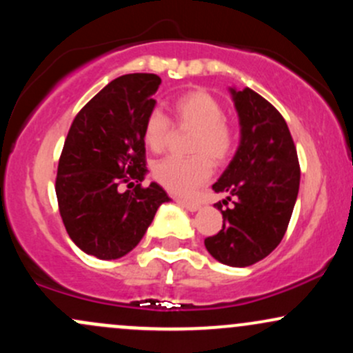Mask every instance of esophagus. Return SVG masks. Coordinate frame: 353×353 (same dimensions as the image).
Returning <instances> with one entry per match:
<instances>
[{
  "label": "esophagus",
  "mask_w": 353,
  "mask_h": 353,
  "mask_svg": "<svg viewBox=\"0 0 353 353\" xmlns=\"http://www.w3.org/2000/svg\"><path fill=\"white\" fill-rule=\"evenodd\" d=\"M177 201V204H179V206H183L184 209H188V211H197V209H199V204L196 203V201H188V199H176Z\"/></svg>",
  "instance_id": "34e87169"
}]
</instances>
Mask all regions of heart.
Masks as SVG:
<instances>
[{"label": "heart", "instance_id": "b5f03b06", "mask_svg": "<svg viewBox=\"0 0 353 353\" xmlns=\"http://www.w3.org/2000/svg\"><path fill=\"white\" fill-rule=\"evenodd\" d=\"M172 122L192 130L188 144L189 157H164L152 165V177L174 194H191L209 179L212 162L224 164L233 154L236 135L224 119L223 103L204 88H194L170 103ZM172 125L162 112H149L144 120L145 145L161 152L169 144Z\"/></svg>", "mask_w": 353, "mask_h": 353}]
</instances>
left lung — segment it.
<instances>
[{"instance_id":"obj_1","label":"left lung","mask_w":353,"mask_h":353,"mask_svg":"<svg viewBox=\"0 0 353 353\" xmlns=\"http://www.w3.org/2000/svg\"><path fill=\"white\" fill-rule=\"evenodd\" d=\"M231 95L241 141L233 161L212 184L216 192L226 194L223 203H216L223 228L204 245L219 263L243 268L268 256L283 239L300 188V164L280 112L251 88H231Z\"/></svg>"}]
</instances>
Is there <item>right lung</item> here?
I'll list each match as a JSON object with an SVG mask.
<instances>
[{
	"mask_svg": "<svg viewBox=\"0 0 353 353\" xmlns=\"http://www.w3.org/2000/svg\"><path fill=\"white\" fill-rule=\"evenodd\" d=\"M159 85L154 73L112 80L77 114L65 139L58 209L72 241L92 256L117 259L132 251L157 208L170 201L159 184H141L147 172L142 129ZM123 183L134 189L122 192Z\"/></svg>",
	"mask_w": 353,
	"mask_h": 353,
	"instance_id": "1",
	"label": "right lung"
}]
</instances>
